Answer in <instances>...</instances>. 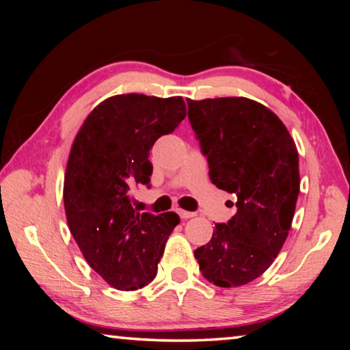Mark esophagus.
<instances>
[{
  "label": "esophagus",
  "instance_id": "1",
  "mask_svg": "<svg viewBox=\"0 0 350 350\" xmlns=\"http://www.w3.org/2000/svg\"><path fill=\"white\" fill-rule=\"evenodd\" d=\"M177 213H179V216H180L182 219H189V217H194V216H196V213L185 211V210H177Z\"/></svg>",
  "mask_w": 350,
  "mask_h": 350
}]
</instances>
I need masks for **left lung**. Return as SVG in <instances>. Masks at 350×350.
<instances>
[{
    "label": "left lung",
    "mask_w": 350,
    "mask_h": 350,
    "mask_svg": "<svg viewBox=\"0 0 350 350\" xmlns=\"http://www.w3.org/2000/svg\"><path fill=\"white\" fill-rule=\"evenodd\" d=\"M187 103L211 182L238 198L236 215L216 224L194 258L215 286H244L270 267L288 236L299 194L298 150L280 117L254 100Z\"/></svg>",
    "instance_id": "8db88e82"
}]
</instances>
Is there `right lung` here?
Segmentation results:
<instances>
[{
  "label": "right lung",
  "mask_w": 350,
  "mask_h": 350,
  "mask_svg": "<svg viewBox=\"0 0 350 350\" xmlns=\"http://www.w3.org/2000/svg\"><path fill=\"white\" fill-rule=\"evenodd\" d=\"M185 116L182 97L120 94L97 105L74 139L63 185L68 225L86 262L117 290H137L156 278L180 222L173 211L137 213L133 191L150 185L154 142Z\"/></svg>",
  "instance_id": "add662e5"
}]
</instances>
